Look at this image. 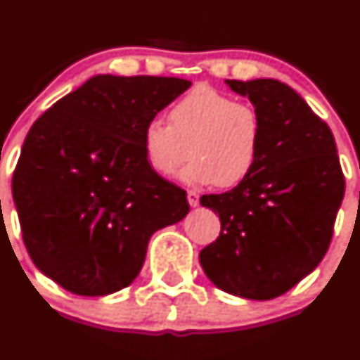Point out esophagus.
Listing matches in <instances>:
<instances>
[{
    "instance_id": "1",
    "label": "esophagus",
    "mask_w": 360,
    "mask_h": 360,
    "mask_svg": "<svg viewBox=\"0 0 360 360\" xmlns=\"http://www.w3.org/2000/svg\"><path fill=\"white\" fill-rule=\"evenodd\" d=\"M188 202H190L191 207H197L198 203H200V195H198V191L195 190L188 191Z\"/></svg>"
}]
</instances>
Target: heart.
I'll return each mask as SVG.
<instances>
[{"mask_svg":"<svg viewBox=\"0 0 360 360\" xmlns=\"http://www.w3.org/2000/svg\"><path fill=\"white\" fill-rule=\"evenodd\" d=\"M169 118L170 125L155 118L143 130L144 157L158 176H174L190 155L179 176L188 184L231 188L252 172L263 134L252 104L202 85L177 101Z\"/></svg>","mask_w":360,"mask_h":360,"instance_id":"heart-1","label":"heart"}]
</instances>
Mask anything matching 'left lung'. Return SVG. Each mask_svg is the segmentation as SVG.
<instances>
[{
  "instance_id": "obj_1",
  "label": "left lung",
  "mask_w": 360,
  "mask_h": 360,
  "mask_svg": "<svg viewBox=\"0 0 360 360\" xmlns=\"http://www.w3.org/2000/svg\"><path fill=\"white\" fill-rule=\"evenodd\" d=\"M259 112V157L233 190L203 195L221 233L200 250L214 285L248 300L288 292L328 252L345 177L328 123L285 83L226 79Z\"/></svg>"
}]
</instances>
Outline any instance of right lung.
Instances as JSON below:
<instances>
[{
  "instance_id": "1",
  "label": "right lung",
  "mask_w": 360,
  "mask_h": 360,
  "mask_svg": "<svg viewBox=\"0 0 360 360\" xmlns=\"http://www.w3.org/2000/svg\"><path fill=\"white\" fill-rule=\"evenodd\" d=\"M191 82L99 75L32 123L12 179L25 249L69 292L132 284L160 228L190 212L186 191L158 176L143 130Z\"/></svg>"
}]
</instances>
